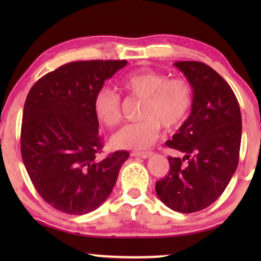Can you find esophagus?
<instances>
[{"instance_id": "esophagus-1", "label": "esophagus", "mask_w": 261, "mask_h": 261, "mask_svg": "<svg viewBox=\"0 0 261 261\" xmlns=\"http://www.w3.org/2000/svg\"><path fill=\"white\" fill-rule=\"evenodd\" d=\"M152 152H134L131 153L132 156H139L141 159H148L149 156L152 155Z\"/></svg>"}]
</instances>
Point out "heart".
I'll return each mask as SVG.
<instances>
[{
    "instance_id": "heart-1",
    "label": "heart",
    "mask_w": 261,
    "mask_h": 261,
    "mask_svg": "<svg viewBox=\"0 0 261 261\" xmlns=\"http://www.w3.org/2000/svg\"><path fill=\"white\" fill-rule=\"evenodd\" d=\"M121 86L131 98L141 100L139 122L127 124L117 131L110 144L120 149H145L158 139L161 125L176 129L187 120L193 102L191 84L185 78H168L165 73L143 70L126 76ZM96 120L107 127L122 121L121 96L109 88L96 93L93 102Z\"/></svg>"
}]
</instances>
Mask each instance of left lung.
<instances>
[{"label":"left lung","instance_id":"1","mask_svg":"<svg viewBox=\"0 0 261 261\" xmlns=\"http://www.w3.org/2000/svg\"><path fill=\"white\" fill-rule=\"evenodd\" d=\"M174 65L193 90L191 113L168 147L184 154L168 158L170 170L155 183L158 197L180 213L208 207L222 194L240 158L242 116L231 87L208 65L180 61Z\"/></svg>","mask_w":261,"mask_h":261}]
</instances>
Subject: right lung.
<instances>
[{
    "label": "right lung",
    "instance_id": "add662e5",
    "mask_svg": "<svg viewBox=\"0 0 261 261\" xmlns=\"http://www.w3.org/2000/svg\"><path fill=\"white\" fill-rule=\"evenodd\" d=\"M122 61H77L34 84L26 98L20 135L24 165L35 190L55 210L82 215L107 199L129 152L96 160L102 143L93 102Z\"/></svg>",
    "mask_w": 261,
    "mask_h": 261
}]
</instances>
